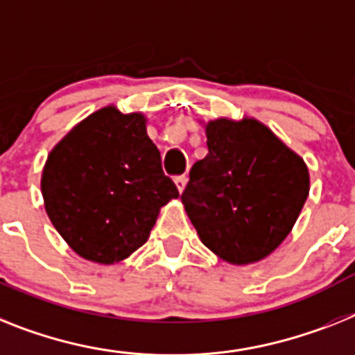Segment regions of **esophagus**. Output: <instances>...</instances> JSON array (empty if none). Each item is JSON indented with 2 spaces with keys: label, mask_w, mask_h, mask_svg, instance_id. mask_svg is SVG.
<instances>
[{
  "label": "esophagus",
  "mask_w": 355,
  "mask_h": 355,
  "mask_svg": "<svg viewBox=\"0 0 355 355\" xmlns=\"http://www.w3.org/2000/svg\"><path fill=\"white\" fill-rule=\"evenodd\" d=\"M175 184H177L178 193H182L184 189H186V184H187V177H186V175H180V177L175 178Z\"/></svg>",
  "instance_id": "34e87169"
}]
</instances>
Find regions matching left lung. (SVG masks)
<instances>
[{
  "label": "left lung",
  "instance_id": "obj_1",
  "mask_svg": "<svg viewBox=\"0 0 355 355\" xmlns=\"http://www.w3.org/2000/svg\"><path fill=\"white\" fill-rule=\"evenodd\" d=\"M207 150L189 171L182 204L209 251L231 265L263 260L302 213L305 160L252 117L205 122Z\"/></svg>",
  "mask_w": 355,
  "mask_h": 355
}]
</instances>
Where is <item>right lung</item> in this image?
<instances>
[{
    "label": "right lung",
    "mask_w": 355,
    "mask_h": 355,
    "mask_svg": "<svg viewBox=\"0 0 355 355\" xmlns=\"http://www.w3.org/2000/svg\"><path fill=\"white\" fill-rule=\"evenodd\" d=\"M146 122L142 113L108 104L71 128L44 162V209L85 260H126L148 242L160 207L178 198Z\"/></svg>",
    "instance_id": "add662e5"
}]
</instances>
